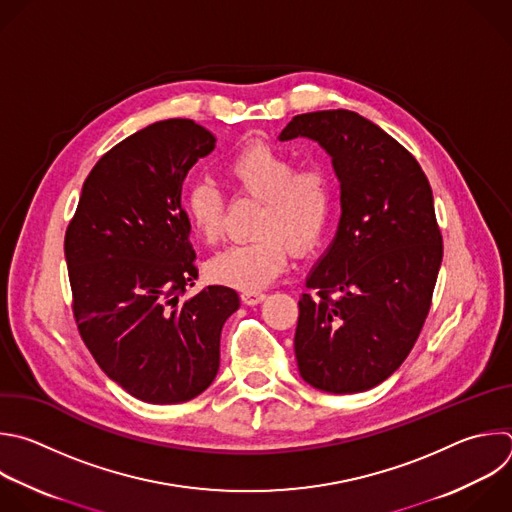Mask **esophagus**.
<instances>
[{
	"label": "esophagus",
	"mask_w": 512,
	"mask_h": 512,
	"mask_svg": "<svg viewBox=\"0 0 512 512\" xmlns=\"http://www.w3.org/2000/svg\"><path fill=\"white\" fill-rule=\"evenodd\" d=\"M241 299L247 305H257V303H261L265 299V293L263 291H243Z\"/></svg>",
	"instance_id": "esophagus-1"
}]
</instances>
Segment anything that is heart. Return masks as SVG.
I'll return each instance as SVG.
<instances>
[{
    "label": "heart",
    "mask_w": 512,
    "mask_h": 512,
    "mask_svg": "<svg viewBox=\"0 0 512 512\" xmlns=\"http://www.w3.org/2000/svg\"><path fill=\"white\" fill-rule=\"evenodd\" d=\"M229 185L261 201L255 239L233 245L207 263L215 283L243 291L269 285L287 265L289 249L305 255L321 241L335 201V177L319 160L297 166L267 142H249L223 166ZM185 211L197 235L213 245L223 235V199L209 183H195L185 195Z\"/></svg>",
    "instance_id": "obj_1"
}]
</instances>
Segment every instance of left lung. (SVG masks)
I'll return each mask as SVG.
<instances>
[{
    "label": "left lung",
    "instance_id": "1",
    "mask_svg": "<svg viewBox=\"0 0 512 512\" xmlns=\"http://www.w3.org/2000/svg\"><path fill=\"white\" fill-rule=\"evenodd\" d=\"M307 136L331 156L342 187L337 235L299 299L295 358L327 394L390 378L412 352L432 305L442 233L418 160L352 110L297 114L279 140Z\"/></svg>",
    "mask_w": 512,
    "mask_h": 512
}]
</instances>
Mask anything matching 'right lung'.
Returning a JSON list of instances; mask_svg holds the SVG:
<instances>
[{
	"mask_svg": "<svg viewBox=\"0 0 512 512\" xmlns=\"http://www.w3.org/2000/svg\"><path fill=\"white\" fill-rule=\"evenodd\" d=\"M215 136L189 118L154 122L112 146L84 181L66 229L72 311L102 372L148 404H183L219 372L221 329L239 295L209 285L181 205L191 166Z\"/></svg>",
	"mask_w": 512,
	"mask_h": 512,
	"instance_id": "add662e5",
	"label": "right lung"
}]
</instances>
